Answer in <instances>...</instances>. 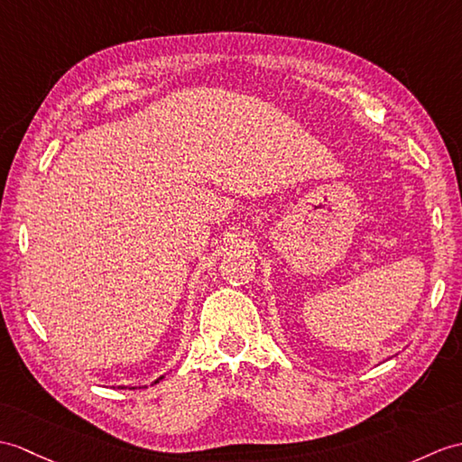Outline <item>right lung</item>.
<instances>
[{
  "label": "right lung",
  "instance_id": "obj_1",
  "mask_svg": "<svg viewBox=\"0 0 462 462\" xmlns=\"http://www.w3.org/2000/svg\"><path fill=\"white\" fill-rule=\"evenodd\" d=\"M161 378H163V376H161ZM161 378H159V380H161ZM159 380H155V383H157V382H159ZM120 388H122V390H124V385H120ZM130 390H135V388H130Z\"/></svg>",
  "mask_w": 462,
  "mask_h": 462
}]
</instances>
